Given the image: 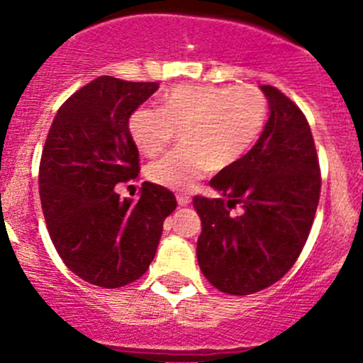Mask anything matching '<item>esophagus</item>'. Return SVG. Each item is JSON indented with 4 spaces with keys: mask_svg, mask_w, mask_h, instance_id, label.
Masks as SVG:
<instances>
[{
    "mask_svg": "<svg viewBox=\"0 0 363 363\" xmlns=\"http://www.w3.org/2000/svg\"><path fill=\"white\" fill-rule=\"evenodd\" d=\"M176 200H178V205H182V207H187V205L191 203V198L185 196V194H178V196H176Z\"/></svg>",
    "mask_w": 363,
    "mask_h": 363,
    "instance_id": "34e87169",
    "label": "esophagus"
}]
</instances>
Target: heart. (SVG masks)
<instances>
[{"label":"heart","mask_w":363,"mask_h":363,"mask_svg":"<svg viewBox=\"0 0 363 363\" xmlns=\"http://www.w3.org/2000/svg\"><path fill=\"white\" fill-rule=\"evenodd\" d=\"M267 118V99L252 85H178L167 91L160 108L138 107L129 133L145 156H156L179 129L182 147L150 163L152 184L187 191L209 171L238 162L256 142Z\"/></svg>","instance_id":"obj_1"}]
</instances>
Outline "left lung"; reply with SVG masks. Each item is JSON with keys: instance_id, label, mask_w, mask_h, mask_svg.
Here are the masks:
<instances>
[{"instance_id": "left-lung-1", "label": "left lung", "mask_w": 363, "mask_h": 363, "mask_svg": "<svg viewBox=\"0 0 363 363\" xmlns=\"http://www.w3.org/2000/svg\"><path fill=\"white\" fill-rule=\"evenodd\" d=\"M269 120L245 156L221 169L196 196L201 220L196 256L203 277L227 294H252L294 265L320 200V167L309 123L277 86L262 85ZM240 206V215L232 209Z\"/></svg>"}]
</instances>
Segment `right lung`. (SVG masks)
Instances as JSON below:
<instances>
[{"mask_svg": "<svg viewBox=\"0 0 363 363\" xmlns=\"http://www.w3.org/2000/svg\"><path fill=\"white\" fill-rule=\"evenodd\" d=\"M158 83L99 76L60 107L40 163V198L50 240L67 267L105 289L145 274L176 209L169 189L145 182L138 200L116 184L136 178L140 154L129 118Z\"/></svg>", "mask_w": 363, "mask_h": 363, "instance_id": "1", "label": "right lung"}]
</instances>
